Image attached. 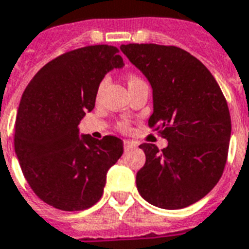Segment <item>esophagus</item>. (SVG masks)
<instances>
[{
    "mask_svg": "<svg viewBox=\"0 0 249 249\" xmlns=\"http://www.w3.org/2000/svg\"><path fill=\"white\" fill-rule=\"evenodd\" d=\"M123 145H124L125 150H129V149H132V147H136V146H137V143L133 141H128V140H125Z\"/></svg>",
    "mask_w": 249,
    "mask_h": 249,
    "instance_id": "34e87169",
    "label": "esophagus"
}]
</instances>
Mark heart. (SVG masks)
Returning a JSON list of instances; mask_svg holds the SVG:
<instances>
[{
	"instance_id": "heart-1",
	"label": "heart",
	"mask_w": 249,
	"mask_h": 249,
	"mask_svg": "<svg viewBox=\"0 0 249 249\" xmlns=\"http://www.w3.org/2000/svg\"><path fill=\"white\" fill-rule=\"evenodd\" d=\"M137 79H140V78H138V77H136V75H129V77H128V83L134 82V81H137ZM103 86H104V82H100L99 87H98V95L100 94V91H102ZM117 129H119V130H121V132H128V130H129V124H126V123H120V124L117 125Z\"/></svg>"
}]
</instances>
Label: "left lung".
I'll list each match as a JSON object with an SVG mask.
<instances>
[{
    "mask_svg": "<svg viewBox=\"0 0 249 249\" xmlns=\"http://www.w3.org/2000/svg\"><path fill=\"white\" fill-rule=\"evenodd\" d=\"M120 49L151 83L149 126L168 141L162 150L140 145L146 162L136 176L138 192L158 208H187L206 196L225 170L231 136L225 95L208 68L179 47L126 44Z\"/></svg>",
    "mask_w": 249,
    "mask_h": 249,
    "instance_id": "8db88e82",
    "label": "left lung"
}]
</instances>
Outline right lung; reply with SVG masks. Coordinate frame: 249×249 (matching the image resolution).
<instances>
[{"label": "right lung", "instance_id": "right-lung-1", "mask_svg": "<svg viewBox=\"0 0 249 249\" xmlns=\"http://www.w3.org/2000/svg\"><path fill=\"white\" fill-rule=\"evenodd\" d=\"M119 48L89 45L45 64L26 87L15 121L14 147L36 196L64 212L100 200L109 167L123 155L115 136L78 137V124L95 107L107 71L123 66Z\"/></svg>", "mask_w": 249, "mask_h": 249}]
</instances>
